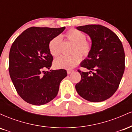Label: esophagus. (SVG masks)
Segmentation results:
<instances>
[{"instance_id": "34e87169", "label": "esophagus", "mask_w": 132, "mask_h": 132, "mask_svg": "<svg viewBox=\"0 0 132 132\" xmlns=\"http://www.w3.org/2000/svg\"><path fill=\"white\" fill-rule=\"evenodd\" d=\"M73 72V70H67V73L68 75H69V74H71V72Z\"/></svg>"}]
</instances>
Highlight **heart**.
Wrapping results in <instances>:
<instances>
[{
  "label": "heart",
  "instance_id": "b5f03b06",
  "mask_svg": "<svg viewBox=\"0 0 132 132\" xmlns=\"http://www.w3.org/2000/svg\"><path fill=\"white\" fill-rule=\"evenodd\" d=\"M64 37L67 42L72 44L70 51L71 56H62L54 61V66L60 69H70L75 68L81 59L86 58L92 50V43L86 40L84 33L76 28H71L66 31ZM61 38L60 36L54 37L48 44L50 53L53 56L57 57L61 52Z\"/></svg>",
  "mask_w": 132,
  "mask_h": 132
}]
</instances>
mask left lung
<instances>
[{"label":"left lung","instance_id":"1","mask_svg":"<svg viewBox=\"0 0 132 132\" xmlns=\"http://www.w3.org/2000/svg\"><path fill=\"white\" fill-rule=\"evenodd\" d=\"M92 40V50L81 66L90 70H78L81 79L76 84L80 96L90 102L105 101L116 92L125 70V52L115 33L101 25L76 27ZM92 72V75L90 72Z\"/></svg>","mask_w":132,"mask_h":132}]
</instances>
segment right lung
Listing matches in <instances>:
<instances>
[{
  "label": "right lung",
  "instance_id": "obj_1",
  "mask_svg": "<svg viewBox=\"0 0 132 132\" xmlns=\"http://www.w3.org/2000/svg\"><path fill=\"white\" fill-rule=\"evenodd\" d=\"M64 29V27H30L12 43L9 71L16 92L27 103L41 105L50 102L57 95L61 81L67 76L65 69L46 71L53 60L49 42Z\"/></svg>",
  "mask_w": 132,
  "mask_h": 132
}]
</instances>
